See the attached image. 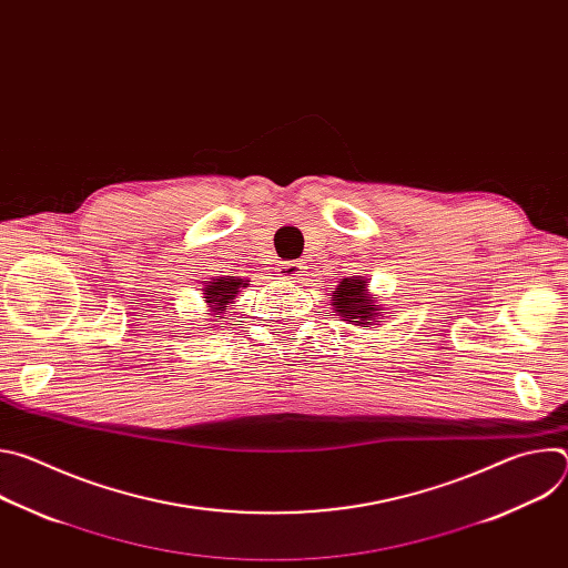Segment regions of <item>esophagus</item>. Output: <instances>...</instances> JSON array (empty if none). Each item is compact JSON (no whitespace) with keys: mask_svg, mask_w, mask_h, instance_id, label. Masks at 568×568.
Listing matches in <instances>:
<instances>
[{"mask_svg":"<svg viewBox=\"0 0 568 568\" xmlns=\"http://www.w3.org/2000/svg\"><path fill=\"white\" fill-rule=\"evenodd\" d=\"M278 276L285 281H301V276H305V265L301 261H283L278 265Z\"/></svg>","mask_w":568,"mask_h":568,"instance_id":"1","label":"esophagus"}]
</instances>
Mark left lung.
<instances>
[{
    "label": "left lung",
    "mask_w": 568,
    "mask_h": 568,
    "mask_svg": "<svg viewBox=\"0 0 568 568\" xmlns=\"http://www.w3.org/2000/svg\"><path fill=\"white\" fill-rule=\"evenodd\" d=\"M333 305L344 321H353L355 326L368 328L375 316H382L375 305H371V296L366 294V281L362 276H351L339 283L333 292Z\"/></svg>",
    "instance_id": "1"
}]
</instances>
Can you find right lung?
<instances>
[{"instance_id":"1","label":"right lung","mask_w":568,"mask_h":568,"mask_svg":"<svg viewBox=\"0 0 568 568\" xmlns=\"http://www.w3.org/2000/svg\"><path fill=\"white\" fill-rule=\"evenodd\" d=\"M247 283H242L240 278L226 276V278H213L206 287H204V298L206 303L213 307V312L217 310H226V305L235 298V294L240 292V287H245Z\"/></svg>"}]
</instances>
